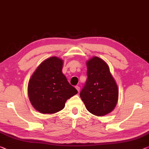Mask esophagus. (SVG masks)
<instances>
[{
  "label": "esophagus",
  "instance_id": "34e87169",
  "mask_svg": "<svg viewBox=\"0 0 149 149\" xmlns=\"http://www.w3.org/2000/svg\"><path fill=\"white\" fill-rule=\"evenodd\" d=\"M76 89L78 91V92L80 91V86H76Z\"/></svg>",
  "mask_w": 149,
  "mask_h": 149
}]
</instances>
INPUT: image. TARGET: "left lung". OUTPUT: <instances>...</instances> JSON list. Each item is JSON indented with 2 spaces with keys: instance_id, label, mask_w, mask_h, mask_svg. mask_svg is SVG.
I'll return each mask as SVG.
<instances>
[{
  "instance_id": "1",
  "label": "left lung",
  "mask_w": 149,
  "mask_h": 149,
  "mask_svg": "<svg viewBox=\"0 0 149 149\" xmlns=\"http://www.w3.org/2000/svg\"><path fill=\"white\" fill-rule=\"evenodd\" d=\"M86 64L88 78L80 97L91 113L104 116L113 111L117 104L118 86L109 65L102 59L93 56Z\"/></svg>"
}]
</instances>
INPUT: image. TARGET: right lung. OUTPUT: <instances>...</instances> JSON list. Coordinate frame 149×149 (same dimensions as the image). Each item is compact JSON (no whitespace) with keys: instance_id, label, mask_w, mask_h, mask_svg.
<instances>
[{"instance_id":"obj_1","label":"right lung","mask_w":149,"mask_h":149,"mask_svg":"<svg viewBox=\"0 0 149 149\" xmlns=\"http://www.w3.org/2000/svg\"><path fill=\"white\" fill-rule=\"evenodd\" d=\"M63 61L51 56L42 61L30 78L28 95L31 104L42 114L61 111L65 102L78 93L62 72Z\"/></svg>"}]
</instances>
